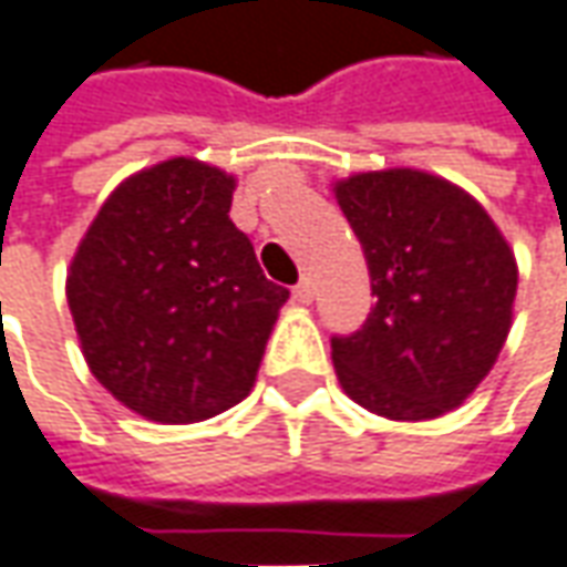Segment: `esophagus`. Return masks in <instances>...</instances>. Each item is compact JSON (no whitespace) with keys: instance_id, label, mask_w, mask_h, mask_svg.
I'll use <instances>...</instances> for the list:
<instances>
[{"instance_id":"esophagus-1","label":"esophagus","mask_w":567,"mask_h":567,"mask_svg":"<svg viewBox=\"0 0 567 567\" xmlns=\"http://www.w3.org/2000/svg\"><path fill=\"white\" fill-rule=\"evenodd\" d=\"M291 300L300 303V307L313 303V282H310V279H300V282L295 285V291H291Z\"/></svg>"}]
</instances>
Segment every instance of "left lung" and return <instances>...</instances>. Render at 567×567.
<instances>
[{
  "instance_id": "8db88e82",
  "label": "left lung",
  "mask_w": 567,
  "mask_h": 567,
  "mask_svg": "<svg viewBox=\"0 0 567 567\" xmlns=\"http://www.w3.org/2000/svg\"><path fill=\"white\" fill-rule=\"evenodd\" d=\"M363 245L375 307L332 338L344 394L391 422H429L487 379L512 329L518 264L491 214L444 176L391 167L332 186Z\"/></svg>"
}]
</instances>
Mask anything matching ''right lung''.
Listing matches in <instances>:
<instances>
[{
	"instance_id": "add662e5",
	"label": "right lung",
	"mask_w": 567,
	"mask_h": 567,
	"mask_svg": "<svg viewBox=\"0 0 567 567\" xmlns=\"http://www.w3.org/2000/svg\"><path fill=\"white\" fill-rule=\"evenodd\" d=\"M235 176L171 157L126 176L68 269L90 372L148 422L192 425L251 394L288 300L229 219Z\"/></svg>"
}]
</instances>
